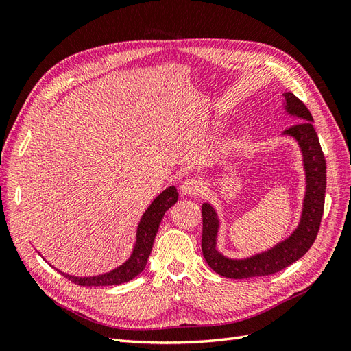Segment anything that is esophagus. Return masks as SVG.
I'll return each instance as SVG.
<instances>
[{
    "mask_svg": "<svg viewBox=\"0 0 351 351\" xmlns=\"http://www.w3.org/2000/svg\"><path fill=\"white\" fill-rule=\"evenodd\" d=\"M200 190H202L200 180L193 178V177L184 180L183 184H182V192H183L184 195H189V196H196V195H199Z\"/></svg>",
    "mask_w": 351,
    "mask_h": 351,
    "instance_id": "esophagus-1",
    "label": "esophagus"
}]
</instances>
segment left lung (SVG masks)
Instances as JSON below:
<instances>
[{
	"mask_svg": "<svg viewBox=\"0 0 351 351\" xmlns=\"http://www.w3.org/2000/svg\"><path fill=\"white\" fill-rule=\"evenodd\" d=\"M285 110L297 117V123L284 130L299 142L306 171V195L299 227L293 234L268 252L254 254L247 259H228L217 250L218 218L209 204L202 205V252L209 267L226 278L265 277L290 267L312 247L321 227L326 189V162L322 147L313 127V117L306 105L294 93L287 92Z\"/></svg>",
	"mask_w": 351,
	"mask_h": 351,
	"instance_id": "1",
	"label": "left lung"
}]
</instances>
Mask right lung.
Masks as SVG:
<instances>
[{
  "label": "right lung",
  "instance_id": "1",
  "mask_svg": "<svg viewBox=\"0 0 351 351\" xmlns=\"http://www.w3.org/2000/svg\"><path fill=\"white\" fill-rule=\"evenodd\" d=\"M177 199H178L177 189L171 186L165 189L164 192L152 202L151 206L147 208L143 214L139 222V227H137L136 246L132 256L125 263H123L121 267L108 274L98 275V277L82 278V277H73V275H67V274H62V275H64L66 278H69L71 282L83 285V287L119 285L133 280L145 269L147 258H149L152 246H154V240L158 232L159 224H161V219L165 212L176 204Z\"/></svg>",
  "mask_w": 351,
  "mask_h": 351
}]
</instances>
